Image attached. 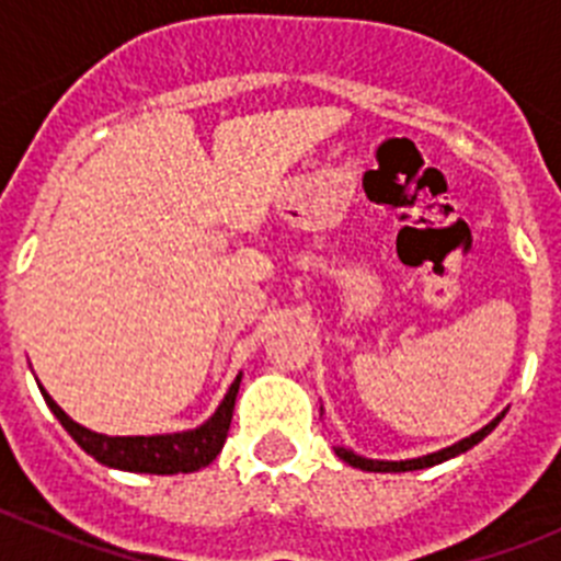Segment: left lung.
Here are the masks:
<instances>
[{
	"instance_id": "1",
	"label": "left lung",
	"mask_w": 561,
	"mask_h": 561,
	"mask_svg": "<svg viewBox=\"0 0 561 561\" xmlns=\"http://www.w3.org/2000/svg\"><path fill=\"white\" fill-rule=\"evenodd\" d=\"M500 419H503V415H497L492 424H485L480 433H474V435H469V438L458 440L455 447L440 449V453L424 455V458H415V460H368V458H362V455L351 453V449H342V447H336V455H340L345 463L354 466V469H362V472H413V469H427V466H435V463H440V460H449V458H455V455L466 453V449H472L474 444H480L485 435L497 427Z\"/></svg>"
}]
</instances>
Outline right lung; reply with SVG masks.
Instances as JSON below:
<instances>
[{
  "mask_svg": "<svg viewBox=\"0 0 561 561\" xmlns=\"http://www.w3.org/2000/svg\"><path fill=\"white\" fill-rule=\"evenodd\" d=\"M238 385L241 376L227 390L225 401L219 410L213 413L210 421H205L199 430L191 433H173V435H134V438H108V435L92 433L69 419L56 401L44 393L47 408L56 413L61 427L78 440V447L89 453L101 463L114 466V469H126V472H148V474H176V472H196L202 466L210 463L221 453L227 440V430L232 421V408H236Z\"/></svg>",
  "mask_w": 561,
  "mask_h": 561,
  "instance_id": "1",
  "label": "right lung"
}]
</instances>
